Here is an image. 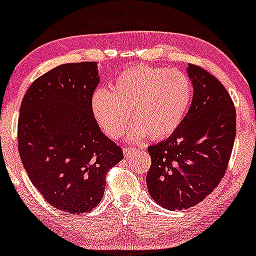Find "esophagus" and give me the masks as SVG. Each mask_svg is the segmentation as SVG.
<instances>
[{
	"mask_svg": "<svg viewBox=\"0 0 256 256\" xmlns=\"http://www.w3.org/2000/svg\"><path fill=\"white\" fill-rule=\"evenodd\" d=\"M136 154V150L134 148H124V155L125 158H132Z\"/></svg>",
	"mask_w": 256,
	"mask_h": 256,
	"instance_id": "obj_1",
	"label": "esophagus"
}]
</instances>
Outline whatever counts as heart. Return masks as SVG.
<instances>
[{
	"label": "heart",
	"instance_id": "heart-1",
	"mask_svg": "<svg viewBox=\"0 0 256 256\" xmlns=\"http://www.w3.org/2000/svg\"><path fill=\"white\" fill-rule=\"evenodd\" d=\"M193 86L187 74L167 68L134 66L116 78L112 92L96 89L90 108L98 125L110 138L125 134L131 119V140L149 134L163 140L173 134L190 108Z\"/></svg>",
	"mask_w": 256,
	"mask_h": 256
}]
</instances>
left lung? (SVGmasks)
Masks as SVG:
<instances>
[{"label":"left lung","instance_id":"1","mask_svg":"<svg viewBox=\"0 0 256 256\" xmlns=\"http://www.w3.org/2000/svg\"><path fill=\"white\" fill-rule=\"evenodd\" d=\"M187 74L193 86L188 112L173 134L148 148V190L170 211L192 208L216 188L236 136V110L226 87L194 64H188Z\"/></svg>","mask_w":256,"mask_h":256}]
</instances>
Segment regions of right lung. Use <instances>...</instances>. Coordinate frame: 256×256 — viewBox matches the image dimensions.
<instances>
[{"mask_svg": "<svg viewBox=\"0 0 256 256\" xmlns=\"http://www.w3.org/2000/svg\"><path fill=\"white\" fill-rule=\"evenodd\" d=\"M98 81L96 62L62 64L30 84L20 107L19 154L30 182L72 214L98 205L106 174L124 158L92 113Z\"/></svg>", "mask_w": 256, "mask_h": 256, "instance_id": "right-lung-1", "label": "right lung"}]
</instances>
